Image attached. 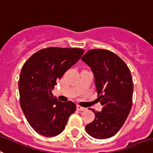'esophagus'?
Listing matches in <instances>:
<instances>
[{"mask_svg": "<svg viewBox=\"0 0 153 153\" xmlns=\"http://www.w3.org/2000/svg\"><path fill=\"white\" fill-rule=\"evenodd\" d=\"M77 109H78L79 111H85V108L79 106V105H77Z\"/></svg>", "mask_w": 153, "mask_h": 153, "instance_id": "obj_1", "label": "esophagus"}]
</instances>
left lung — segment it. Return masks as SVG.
Listing matches in <instances>:
<instances>
[{
  "label": "left lung",
  "instance_id": "1",
  "mask_svg": "<svg viewBox=\"0 0 153 153\" xmlns=\"http://www.w3.org/2000/svg\"><path fill=\"white\" fill-rule=\"evenodd\" d=\"M94 74L97 100L102 111L90 109L95 119L85 130L94 138L112 137L126 121L132 107L133 80L125 62L116 54L105 49H91L82 57Z\"/></svg>",
  "mask_w": 153,
  "mask_h": 153
}]
</instances>
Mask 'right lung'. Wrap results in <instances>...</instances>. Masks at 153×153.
<instances>
[{
    "instance_id": "1",
    "label": "right lung",
    "mask_w": 153,
    "mask_h": 153,
    "mask_svg": "<svg viewBox=\"0 0 153 153\" xmlns=\"http://www.w3.org/2000/svg\"><path fill=\"white\" fill-rule=\"evenodd\" d=\"M82 48L49 47L38 51L23 64L19 81L21 108L32 128L45 137L64 130L76 105L59 102L52 90L67 71L80 59Z\"/></svg>"
}]
</instances>
